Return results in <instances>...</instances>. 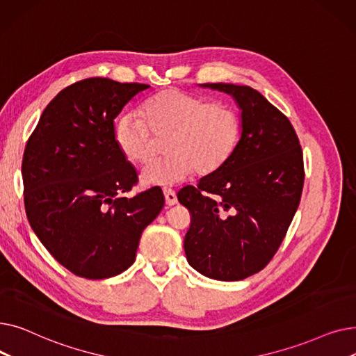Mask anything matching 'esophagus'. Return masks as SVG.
<instances>
[{
  "label": "esophagus",
  "mask_w": 356,
  "mask_h": 356,
  "mask_svg": "<svg viewBox=\"0 0 356 356\" xmlns=\"http://www.w3.org/2000/svg\"><path fill=\"white\" fill-rule=\"evenodd\" d=\"M164 197H165V204H168V207H173V204L177 203V195L172 189H164Z\"/></svg>",
  "instance_id": "1"
}]
</instances>
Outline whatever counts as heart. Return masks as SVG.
<instances>
[{
  "label": "heart",
  "mask_w": 356,
  "mask_h": 356,
  "mask_svg": "<svg viewBox=\"0 0 356 356\" xmlns=\"http://www.w3.org/2000/svg\"><path fill=\"white\" fill-rule=\"evenodd\" d=\"M114 136L124 157L137 164L152 160L165 140L168 156L145 165L141 181L173 186L193 172L211 175L229 160L239 143L241 117L228 102L165 89L143 104L140 115H122Z\"/></svg>",
  "instance_id": "obj_1"
}]
</instances>
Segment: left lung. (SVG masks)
Masks as SVG:
<instances>
[{
	"label": "left lung",
	"mask_w": 356,
	"mask_h": 356,
	"mask_svg": "<svg viewBox=\"0 0 356 356\" xmlns=\"http://www.w3.org/2000/svg\"><path fill=\"white\" fill-rule=\"evenodd\" d=\"M241 109V138L216 172L186 186L179 202L192 215L184 236L188 263L220 282L263 270L286 236L305 183L300 141L289 118L250 86L203 83Z\"/></svg>",
	"instance_id": "left-lung-1"
}]
</instances>
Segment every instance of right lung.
<instances>
[{
  "mask_svg": "<svg viewBox=\"0 0 356 356\" xmlns=\"http://www.w3.org/2000/svg\"><path fill=\"white\" fill-rule=\"evenodd\" d=\"M148 88L108 78L73 83L50 101L27 141L29 222L74 275L101 280L133 266L144 228L164 207L160 188L125 196L138 177L114 136L122 108Z\"/></svg>",
  "mask_w": 356,
  "mask_h": 356,
  "instance_id": "obj_1",
  "label": "right lung"
}]
</instances>
